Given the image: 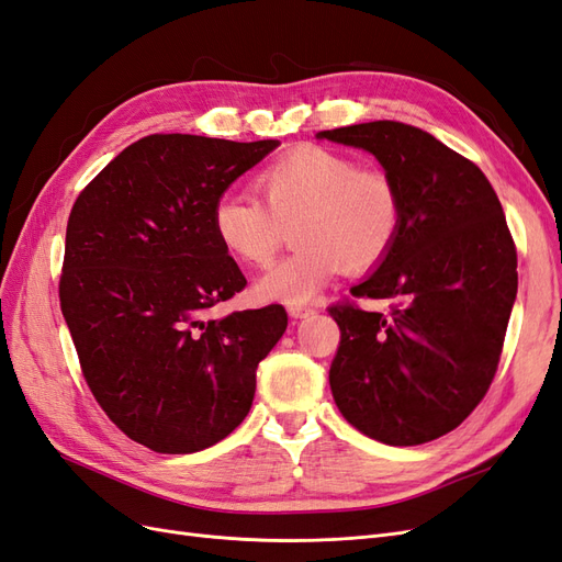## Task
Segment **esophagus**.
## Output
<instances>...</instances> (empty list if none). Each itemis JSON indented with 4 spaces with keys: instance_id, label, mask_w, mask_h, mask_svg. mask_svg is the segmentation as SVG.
I'll use <instances>...</instances> for the list:
<instances>
[{
    "instance_id": "esophagus-1",
    "label": "esophagus",
    "mask_w": 562,
    "mask_h": 562,
    "mask_svg": "<svg viewBox=\"0 0 562 562\" xmlns=\"http://www.w3.org/2000/svg\"><path fill=\"white\" fill-rule=\"evenodd\" d=\"M288 314H291L293 318H307V316H314L316 310L314 307H302V304H291V307H288Z\"/></svg>"
}]
</instances>
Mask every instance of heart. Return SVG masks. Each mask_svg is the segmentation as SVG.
Instances as JSON below:
<instances>
[{
  "label": "heart",
  "mask_w": 562,
  "mask_h": 562,
  "mask_svg": "<svg viewBox=\"0 0 562 562\" xmlns=\"http://www.w3.org/2000/svg\"><path fill=\"white\" fill-rule=\"evenodd\" d=\"M255 196L227 190L213 203L215 239L232 258L267 267L293 227L295 250L255 285L262 300L304 304L339 271L378 269L403 229V194L382 166H361L323 145H297L265 166Z\"/></svg>",
  "instance_id": "b5f03b06"
}]
</instances>
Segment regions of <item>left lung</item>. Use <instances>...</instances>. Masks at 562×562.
Masks as SVG:
<instances>
[{
	"instance_id": "left-lung-1",
	"label": "left lung",
	"mask_w": 562,
	"mask_h": 562,
	"mask_svg": "<svg viewBox=\"0 0 562 562\" xmlns=\"http://www.w3.org/2000/svg\"><path fill=\"white\" fill-rule=\"evenodd\" d=\"M363 147L396 178L403 229L339 326L330 389L339 413L386 446H422L457 429L495 380L518 291V255L502 203L479 166L401 122L318 133ZM356 299H389L390 314Z\"/></svg>"
}]
</instances>
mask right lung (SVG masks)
<instances>
[{
	"label": "right lung",
	"instance_id": "obj_1",
	"mask_svg": "<svg viewBox=\"0 0 562 562\" xmlns=\"http://www.w3.org/2000/svg\"><path fill=\"white\" fill-rule=\"evenodd\" d=\"M277 145L145 135L75 201L60 310L98 405L149 450L199 452L239 427L288 326L281 304L206 318L246 288L213 203Z\"/></svg>",
	"mask_w": 562,
	"mask_h": 562
}]
</instances>
